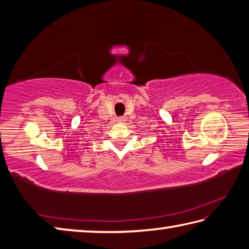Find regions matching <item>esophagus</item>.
<instances>
[{
	"label": "esophagus",
	"mask_w": 249,
	"mask_h": 249,
	"mask_svg": "<svg viewBox=\"0 0 249 249\" xmlns=\"http://www.w3.org/2000/svg\"><path fill=\"white\" fill-rule=\"evenodd\" d=\"M125 119H126L125 116H122V118H119V121H120V122H124Z\"/></svg>",
	"instance_id": "34e87169"
}]
</instances>
